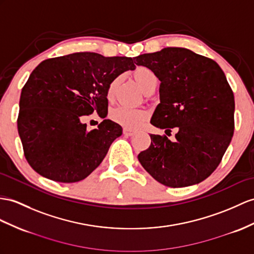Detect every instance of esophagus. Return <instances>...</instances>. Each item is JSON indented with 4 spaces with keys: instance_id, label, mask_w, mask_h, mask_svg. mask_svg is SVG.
<instances>
[{
    "instance_id": "obj_1",
    "label": "esophagus",
    "mask_w": 254,
    "mask_h": 254,
    "mask_svg": "<svg viewBox=\"0 0 254 254\" xmlns=\"http://www.w3.org/2000/svg\"><path fill=\"white\" fill-rule=\"evenodd\" d=\"M123 132H124V134L127 135V137H131V135H133L135 133L134 130H131V129H128V128H124Z\"/></svg>"
}]
</instances>
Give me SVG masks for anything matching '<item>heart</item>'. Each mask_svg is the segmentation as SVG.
<instances>
[{"label": "heart", "instance_id": "heart-1", "mask_svg": "<svg viewBox=\"0 0 254 254\" xmlns=\"http://www.w3.org/2000/svg\"><path fill=\"white\" fill-rule=\"evenodd\" d=\"M133 75L143 90L150 87V86H152L153 84L157 83L156 74L154 73L150 67L144 66V65L138 66L137 69L134 70ZM119 82H120V77H115L110 82L107 89V97L109 99H112L114 97ZM147 116L148 114L145 110L133 109V108H129L125 106H119L116 108H113L110 112L111 120L114 121L117 124H120V125L124 127H127L130 129H135L143 125L145 121L147 120Z\"/></svg>", "mask_w": 254, "mask_h": 254}]
</instances>
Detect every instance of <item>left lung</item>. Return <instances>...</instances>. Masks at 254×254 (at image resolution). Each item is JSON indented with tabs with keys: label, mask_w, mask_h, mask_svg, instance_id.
I'll use <instances>...</instances> for the list:
<instances>
[{
	"label": "left lung",
	"mask_w": 254,
	"mask_h": 254,
	"mask_svg": "<svg viewBox=\"0 0 254 254\" xmlns=\"http://www.w3.org/2000/svg\"><path fill=\"white\" fill-rule=\"evenodd\" d=\"M160 80V103L151 124L166 133L150 134L138 159L155 180L184 188L207 179L221 163L234 134V94L219 64L188 48L167 47L134 58ZM171 134V133H170Z\"/></svg>",
	"instance_id": "obj_1"
}]
</instances>
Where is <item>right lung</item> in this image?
Segmentation results:
<instances>
[{
  "instance_id": "obj_1",
  "label": "right lung",
  "mask_w": 254,
  "mask_h": 254,
  "mask_svg": "<svg viewBox=\"0 0 254 254\" xmlns=\"http://www.w3.org/2000/svg\"><path fill=\"white\" fill-rule=\"evenodd\" d=\"M133 60L74 53L35 67L22 87L17 119L24 157L33 170L49 180L74 183L101 164L123 129L103 120L88 131L80 120L95 111L106 117L108 86L134 70Z\"/></svg>"
}]
</instances>
